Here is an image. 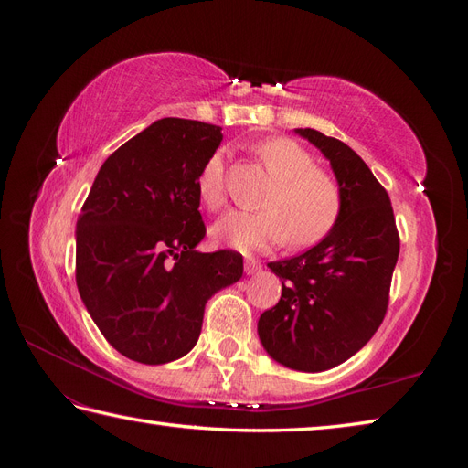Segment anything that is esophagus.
<instances>
[{
  "label": "esophagus",
  "mask_w": 468,
  "mask_h": 468,
  "mask_svg": "<svg viewBox=\"0 0 468 468\" xmlns=\"http://www.w3.org/2000/svg\"><path fill=\"white\" fill-rule=\"evenodd\" d=\"M260 269H261V263H260V261L251 260V258H248V260H246V263H244V271H246V275H256V273H260Z\"/></svg>",
  "instance_id": "34e87169"
}]
</instances>
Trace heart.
<instances>
[{
    "instance_id": "heart-1",
    "label": "heart",
    "mask_w": 468,
    "mask_h": 468,
    "mask_svg": "<svg viewBox=\"0 0 468 468\" xmlns=\"http://www.w3.org/2000/svg\"><path fill=\"white\" fill-rule=\"evenodd\" d=\"M258 158L275 177L261 207L265 210H232L212 229L222 246L242 251L265 250L289 236L292 246H310L328 236L342 212L337 181L299 143L269 138L256 146ZM201 203L217 210L226 201L222 154H212L197 177Z\"/></svg>"
}]
</instances>
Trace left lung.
Wrapping results in <instances>:
<instances>
[{
  "mask_svg": "<svg viewBox=\"0 0 468 468\" xmlns=\"http://www.w3.org/2000/svg\"><path fill=\"white\" fill-rule=\"evenodd\" d=\"M294 133L330 160L342 212L314 248L267 263L282 291L279 303L260 316L258 334L277 363L318 373L356 356L378 330L400 238L388 193L356 152L314 129Z\"/></svg>",
  "mask_w": 468,
  "mask_h": 468,
  "instance_id": "left-lung-1",
  "label": "left lung"
}]
</instances>
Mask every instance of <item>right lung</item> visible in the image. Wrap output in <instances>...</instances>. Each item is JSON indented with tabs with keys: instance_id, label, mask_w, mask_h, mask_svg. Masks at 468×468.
Here are the masks:
<instances>
[{
	"instance_id": "obj_1",
	"label": "right lung",
	"mask_w": 468,
	"mask_h": 468,
	"mask_svg": "<svg viewBox=\"0 0 468 468\" xmlns=\"http://www.w3.org/2000/svg\"><path fill=\"white\" fill-rule=\"evenodd\" d=\"M222 129L160 119L112 152L76 224V282L107 342L144 365L195 347L205 304L244 273L238 251H197L205 238L197 177Z\"/></svg>"
}]
</instances>
